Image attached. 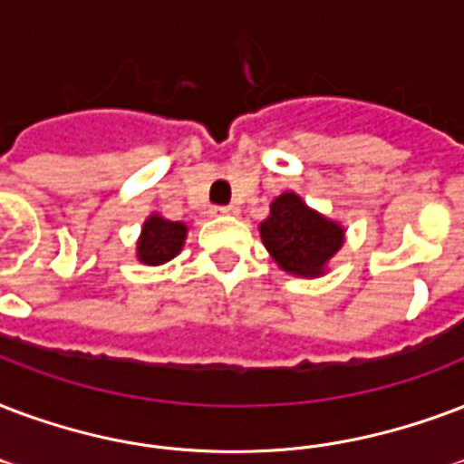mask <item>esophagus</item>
Masks as SVG:
<instances>
[{
	"mask_svg": "<svg viewBox=\"0 0 464 464\" xmlns=\"http://www.w3.org/2000/svg\"><path fill=\"white\" fill-rule=\"evenodd\" d=\"M211 214H214V217H236V214H238V207H214L211 208Z\"/></svg>",
	"mask_w": 464,
	"mask_h": 464,
	"instance_id": "obj_1",
	"label": "esophagus"
}]
</instances>
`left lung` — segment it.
<instances>
[{"label": "left lung", "instance_id": "8db88e82", "mask_svg": "<svg viewBox=\"0 0 464 464\" xmlns=\"http://www.w3.org/2000/svg\"><path fill=\"white\" fill-rule=\"evenodd\" d=\"M260 238L279 270L304 279L324 277L345 243L341 221L311 208L296 192H282L260 221Z\"/></svg>", "mask_w": 464, "mask_h": 464}]
</instances>
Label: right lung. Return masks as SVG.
<instances>
[{"mask_svg": "<svg viewBox=\"0 0 464 464\" xmlns=\"http://www.w3.org/2000/svg\"><path fill=\"white\" fill-rule=\"evenodd\" d=\"M187 231L189 228L182 221H169L162 214L153 211L140 226V236L136 240L138 263L148 265V267L169 263L185 247Z\"/></svg>", "mask_w": 464, "mask_h": 464, "instance_id": "obj_1", "label": "right lung"}]
</instances>
